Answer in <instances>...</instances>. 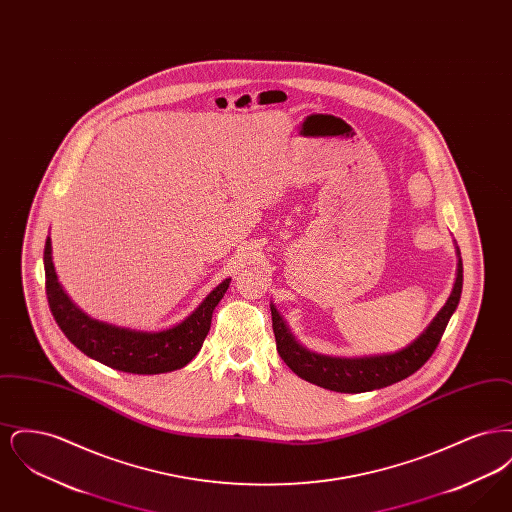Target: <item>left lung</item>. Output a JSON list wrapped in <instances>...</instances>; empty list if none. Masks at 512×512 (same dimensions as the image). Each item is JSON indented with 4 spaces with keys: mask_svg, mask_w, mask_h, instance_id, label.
I'll return each instance as SVG.
<instances>
[{
    "mask_svg": "<svg viewBox=\"0 0 512 512\" xmlns=\"http://www.w3.org/2000/svg\"><path fill=\"white\" fill-rule=\"evenodd\" d=\"M459 263L453 292L447 303L439 309L438 315L426 326V330L407 347L395 353L372 355V357H330L305 349L290 332L288 324L278 315L276 307L270 305L272 313V330L276 338V349L282 361L293 372L324 390L340 393H363V391L380 390L395 382L405 380L424 365L436 351L439 340L447 328V322L455 313L461 292H463V261L457 247Z\"/></svg>",
    "mask_w": 512,
    "mask_h": 512,
    "instance_id": "1",
    "label": "left lung"
}]
</instances>
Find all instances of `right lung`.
Instances as JSON below:
<instances>
[{
  "label": "right lung",
  "mask_w": 512,
  "mask_h": 512,
  "mask_svg": "<svg viewBox=\"0 0 512 512\" xmlns=\"http://www.w3.org/2000/svg\"><path fill=\"white\" fill-rule=\"evenodd\" d=\"M44 268L49 309L63 334L90 359L130 374H163L188 365L207 338L213 311L230 286V278L222 280L194 313L176 326L142 332L88 317L74 305L57 282L49 238L44 247Z\"/></svg>",
  "instance_id": "1"
}]
</instances>
